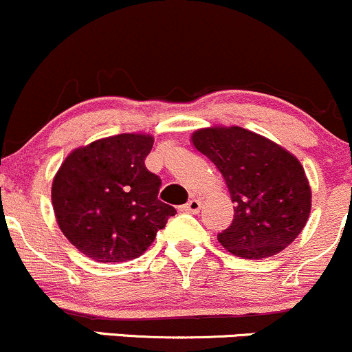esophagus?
Returning <instances> with one entry per match:
<instances>
[{
	"instance_id": "34e87169",
	"label": "esophagus",
	"mask_w": 352,
	"mask_h": 352,
	"mask_svg": "<svg viewBox=\"0 0 352 352\" xmlns=\"http://www.w3.org/2000/svg\"><path fill=\"white\" fill-rule=\"evenodd\" d=\"M201 207L202 204L199 199H190L186 206H182V210H186V212H190V214H197L199 210H201Z\"/></svg>"
}]
</instances>
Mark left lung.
Wrapping results in <instances>:
<instances>
[{
	"instance_id": "8db88e82",
	"label": "left lung",
	"mask_w": 352,
	"mask_h": 352,
	"mask_svg": "<svg viewBox=\"0 0 352 352\" xmlns=\"http://www.w3.org/2000/svg\"><path fill=\"white\" fill-rule=\"evenodd\" d=\"M192 143L223 173L231 194L234 219L217 234L229 253L246 260L268 258L300 234L312 192L294 155L239 126L199 129Z\"/></svg>"
}]
</instances>
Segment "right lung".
I'll use <instances>...</instances> for the list:
<instances>
[{
	"label": "right lung",
	"instance_id": "obj_1",
	"mask_svg": "<svg viewBox=\"0 0 352 352\" xmlns=\"http://www.w3.org/2000/svg\"><path fill=\"white\" fill-rule=\"evenodd\" d=\"M151 148L153 136L123 133L77 148L58 168L52 184L58 228L94 261L135 260L177 214L158 201L162 180L145 166Z\"/></svg>",
	"mask_w": 352,
	"mask_h": 352
}]
</instances>
